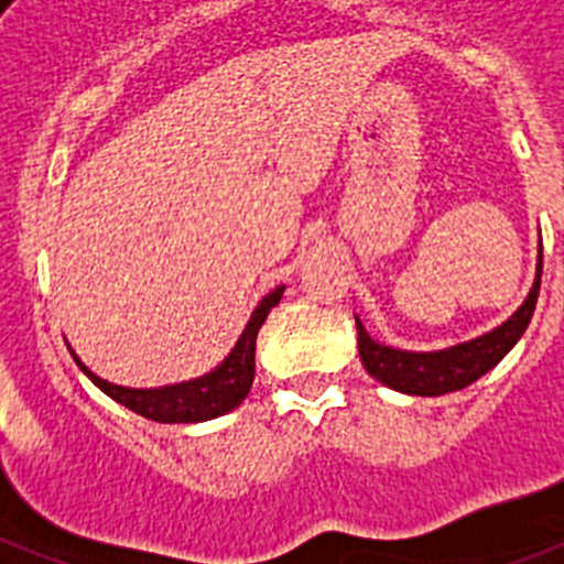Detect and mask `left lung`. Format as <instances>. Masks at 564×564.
Here are the masks:
<instances>
[{"label":"left lung","instance_id":"1","mask_svg":"<svg viewBox=\"0 0 564 564\" xmlns=\"http://www.w3.org/2000/svg\"><path fill=\"white\" fill-rule=\"evenodd\" d=\"M540 279L542 253L540 262H536L534 288H531V293H528L520 311L508 318V322H502L497 330L486 333V336L475 338V341L457 344V347H449V350L406 352L395 350V347H383V344L372 341L367 336L364 325L356 318L358 352H361L364 370L370 372L376 381L387 383L390 390L406 392V395L435 398L446 395V392L466 390L468 383H475L491 367H497L502 361V356L520 341L528 322L534 316L536 296H540Z\"/></svg>","mask_w":564,"mask_h":564}]
</instances>
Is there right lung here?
Returning a JSON list of instances; mask_svg holds the SVG:
<instances>
[{
    "label": "right lung",
    "instance_id": "right-lung-1",
    "mask_svg": "<svg viewBox=\"0 0 564 564\" xmlns=\"http://www.w3.org/2000/svg\"><path fill=\"white\" fill-rule=\"evenodd\" d=\"M285 288H276L273 293H268L259 307L253 311L251 322L246 325L242 336H239L237 347L231 350V356L217 367L214 372L203 378H194L186 383H174V387H161V390H129V387H118V383H109L104 378H98L96 372H89L82 361L76 364L89 376V381L96 383L98 390L107 392L112 401L123 403L127 410L138 412V415L149 417V421L158 423H197V421H212L217 415H226L234 406L242 403V398L248 395L253 383V352H257V333L262 327V322L268 318L271 307L279 305Z\"/></svg>",
    "mask_w": 564,
    "mask_h": 564
}]
</instances>
